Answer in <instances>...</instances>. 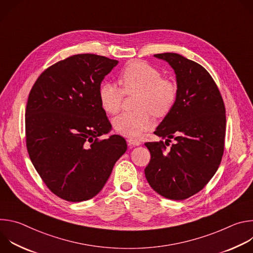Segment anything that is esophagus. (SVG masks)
Returning <instances> with one entry per match:
<instances>
[{
  "label": "esophagus",
  "instance_id": "obj_1",
  "mask_svg": "<svg viewBox=\"0 0 253 253\" xmlns=\"http://www.w3.org/2000/svg\"><path fill=\"white\" fill-rule=\"evenodd\" d=\"M127 142H128V144H129L130 146H139L140 144H141V142H140L139 140L134 139V138H130V139H128V140H127Z\"/></svg>",
  "mask_w": 253,
  "mask_h": 253
}]
</instances>
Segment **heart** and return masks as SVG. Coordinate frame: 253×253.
<instances>
[{
    "label": "heart",
    "mask_w": 253,
    "mask_h": 253,
    "mask_svg": "<svg viewBox=\"0 0 253 253\" xmlns=\"http://www.w3.org/2000/svg\"><path fill=\"white\" fill-rule=\"evenodd\" d=\"M121 89L112 83L100 85L98 96L105 112L116 114L122 106L124 94L137 93L135 107L138 110L125 112L113 120L117 133L126 137H138L154 125L153 115L164 117L176 102L178 87L150 64L134 61L127 65L119 75Z\"/></svg>",
    "instance_id": "b5f03b06"
}]
</instances>
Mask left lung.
I'll return each mask as SVG.
<instances>
[{
	"label": "left lung",
	"instance_id": "8db88e82",
	"mask_svg": "<svg viewBox=\"0 0 253 253\" xmlns=\"http://www.w3.org/2000/svg\"><path fill=\"white\" fill-rule=\"evenodd\" d=\"M154 57L173 68L178 93L172 110L154 132L165 143H145L151 159L144 172L158 194L183 200L203 189L219 167L224 151L225 107L217 85L201 65L176 53ZM171 138L175 142L170 146Z\"/></svg>",
	"mask_w": 253,
	"mask_h": 253
}]
</instances>
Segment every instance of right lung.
<instances>
[{
    "label": "right lung",
    "instance_id": "obj_1",
    "mask_svg": "<svg viewBox=\"0 0 253 253\" xmlns=\"http://www.w3.org/2000/svg\"><path fill=\"white\" fill-rule=\"evenodd\" d=\"M117 64L94 54L71 56L46 69L29 94L28 153L47 187L64 200L96 196L127 150L119 135L99 139L112 126L98 90Z\"/></svg>",
    "mask_w": 253,
    "mask_h": 253
}]
</instances>
